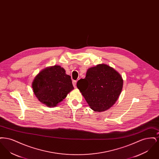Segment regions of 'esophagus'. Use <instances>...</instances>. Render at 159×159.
<instances>
[{
    "label": "esophagus",
    "mask_w": 159,
    "mask_h": 159,
    "mask_svg": "<svg viewBox=\"0 0 159 159\" xmlns=\"http://www.w3.org/2000/svg\"><path fill=\"white\" fill-rule=\"evenodd\" d=\"M76 83H77V81H76V80H73V86H74L75 88H76Z\"/></svg>",
    "instance_id": "obj_1"
}]
</instances>
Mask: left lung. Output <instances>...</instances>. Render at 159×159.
I'll return each instance as SVG.
<instances>
[{
  "label": "left lung",
  "mask_w": 159,
  "mask_h": 159,
  "mask_svg": "<svg viewBox=\"0 0 159 159\" xmlns=\"http://www.w3.org/2000/svg\"><path fill=\"white\" fill-rule=\"evenodd\" d=\"M123 83L120 75L114 68L99 64L88 70L85 78L77 82V87L91 109L101 112L115 104L121 93Z\"/></svg>",
  "instance_id": "left-lung-1"
}]
</instances>
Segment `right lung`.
Returning <instances> with one entry per match:
<instances>
[{
    "mask_svg": "<svg viewBox=\"0 0 159 159\" xmlns=\"http://www.w3.org/2000/svg\"><path fill=\"white\" fill-rule=\"evenodd\" d=\"M32 88L38 99L49 107L57 106L74 89L71 77L60 66L40 71L34 78Z\"/></svg>",
    "mask_w": 159,
    "mask_h": 159,
    "instance_id": "obj_1",
    "label": "right lung"
}]
</instances>
